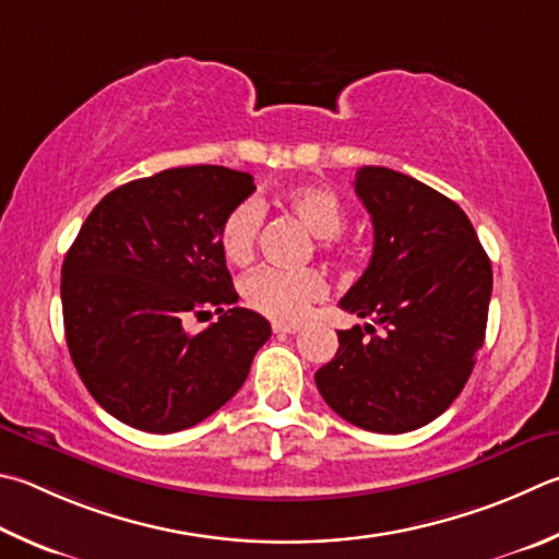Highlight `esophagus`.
<instances>
[{
  "label": "esophagus",
  "mask_w": 559,
  "mask_h": 559,
  "mask_svg": "<svg viewBox=\"0 0 559 559\" xmlns=\"http://www.w3.org/2000/svg\"><path fill=\"white\" fill-rule=\"evenodd\" d=\"M300 324H286V322H273V332L276 334H296Z\"/></svg>",
  "instance_id": "esophagus-1"
}]
</instances>
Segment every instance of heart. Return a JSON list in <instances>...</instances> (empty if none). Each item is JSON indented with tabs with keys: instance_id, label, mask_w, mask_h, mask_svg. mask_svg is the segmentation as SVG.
<instances>
[{
	"instance_id": "heart-1",
	"label": "heart",
	"mask_w": 559,
	"mask_h": 559,
	"mask_svg": "<svg viewBox=\"0 0 559 559\" xmlns=\"http://www.w3.org/2000/svg\"><path fill=\"white\" fill-rule=\"evenodd\" d=\"M281 202L310 235L318 237L320 249L337 245V235L344 225V205L330 188H290L283 192ZM261 217L259 202L245 200L222 222L219 249L237 266H245L257 253ZM241 296L251 310L266 314L269 320L298 322L310 312L312 302L328 296V278L318 269H259L241 283Z\"/></svg>"
}]
</instances>
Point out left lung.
I'll return each mask as SVG.
<instances>
[{
  "mask_svg": "<svg viewBox=\"0 0 559 559\" xmlns=\"http://www.w3.org/2000/svg\"><path fill=\"white\" fill-rule=\"evenodd\" d=\"M371 215L373 253L340 308L383 324L340 330L314 373L330 408L357 428H423L462 393L484 344L491 261L464 210L399 170L364 166L354 180Z\"/></svg>",
  "mask_w": 559,
  "mask_h": 559,
  "instance_id": "8db88e82",
  "label": "left lung"
}]
</instances>
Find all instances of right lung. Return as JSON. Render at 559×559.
Masks as SVG:
<instances>
[{
	"mask_svg": "<svg viewBox=\"0 0 559 559\" xmlns=\"http://www.w3.org/2000/svg\"><path fill=\"white\" fill-rule=\"evenodd\" d=\"M257 190L225 166L168 168L97 202L63 261L66 342L80 379L117 420L144 432L192 428L247 381L271 337L239 300L219 227ZM221 320L192 335L188 317Z\"/></svg>",
	"mask_w": 559,
	"mask_h": 559,
	"instance_id": "right-lung-1",
	"label": "right lung"
}]
</instances>
